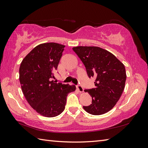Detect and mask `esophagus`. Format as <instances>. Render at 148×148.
Returning a JSON list of instances; mask_svg holds the SVG:
<instances>
[{
    "label": "esophagus",
    "instance_id": "1",
    "mask_svg": "<svg viewBox=\"0 0 148 148\" xmlns=\"http://www.w3.org/2000/svg\"><path fill=\"white\" fill-rule=\"evenodd\" d=\"M77 89L78 90V91H79V92H80V93H82V92H84V89H83V88L81 86V85H77Z\"/></svg>",
    "mask_w": 148,
    "mask_h": 148
}]
</instances>
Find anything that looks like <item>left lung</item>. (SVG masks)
Segmentation results:
<instances>
[{
	"mask_svg": "<svg viewBox=\"0 0 148 148\" xmlns=\"http://www.w3.org/2000/svg\"><path fill=\"white\" fill-rule=\"evenodd\" d=\"M85 66L88 77L95 78V87L85 90L92 98V103L83 106L93 115L105 114L113 108L125 88L127 75L124 65L111 53L96 46L72 48Z\"/></svg>",
	"mask_w": 148,
	"mask_h": 148,
	"instance_id": "8db88e82",
	"label": "left lung"
}]
</instances>
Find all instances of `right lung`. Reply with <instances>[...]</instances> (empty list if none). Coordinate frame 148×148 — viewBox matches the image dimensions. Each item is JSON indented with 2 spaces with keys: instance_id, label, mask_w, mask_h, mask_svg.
<instances>
[{
  "instance_id": "add662e5",
  "label": "right lung",
  "mask_w": 148,
  "mask_h": 148,
  "mask_svg": "<svg viewBox=\"0 0 148 148\" xmlns=\"http://www.w3.org/2000/svg\"><path fill=\"white\" fill-rule=\"evenodd\" d=\"M64 48L55 42L40 44L24 58L19 70L25 97L34 109L45 117L61 114L67 95L76 90L74 85L52 80Z\"/></svg>"
}]
</instances>
